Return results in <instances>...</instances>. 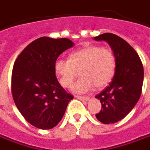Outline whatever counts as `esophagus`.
<instances>
[{"mask_svg":"<svg viewBox=\"0 0 150 150\" xmlns=\"http://www.w3.org/2000/svg\"><path fill=\"white\" fill-rule=\"evenodd\" d=\"M76 98L82 100H88L90 99L88 97H81V96H76Z\"/></svg>","mask_w":150,"mask_h":150,"instance_id":"obj_1","label":"esophagus"}]
</instances>
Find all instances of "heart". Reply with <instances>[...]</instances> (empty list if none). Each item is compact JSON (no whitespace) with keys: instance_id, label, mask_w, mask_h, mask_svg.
<instances>
[{"instance_id":"b5f03b06","label":"heart","mask_w":150,"mask_h":150,"mask_svg":"<svg viewBox=\"0 0 150 150\" xmlns=\"http://www.w3.org/2000/svg\"><path fill=\"white\" fill-rule=\"evenodd\" d=\"M116 69V59L113 51L100 46H88L70 54L69 59H59L55 63V71L60 83L70 88L79 74L82 78L73 86L77 93L88 92L93 86L103 88L112 80Z\"/></svg>"}]
</instances>
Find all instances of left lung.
<instances>
[{
  "label": "left lung",
  "mask_w": 150,
  "mask_h": 150,
  "mask_svg": "<svg viewBox=\"0 0 150 150\" xmlns=\"http://www.w3.org/2000/svg\"><path fill=\"white\" fill-rule=\"evenodd\" d=\"M94 40L106 41L116 59L112 81L96 96L101 103V110L96 117L102 123H115L126 117L140 99L144 68L136 50L121 37L104 33L94 37Z\"/></svg>",
  "instance_id": "8db88e82"
}]
</instances>
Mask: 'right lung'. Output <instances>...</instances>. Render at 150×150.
<instances>
[{
	"mask_svg": "<svg viewBox=\"0 0 150 150\" xmlns=\"http://www.w3.org/2000/svg\"><path fill=\"white\" fill-rule=\"evenodd\" d=\"M74 43L67 38L40 37L29 44L13 64L11 91L18 110L29 123L51 129L62 119L73 95L60 85L55 63Z\"/></svg>",
	"mask_w": 150,
	"mask_h": 150,
	"instance_id": "obj_1",
	"label": "right lung"
}]
</instances>
